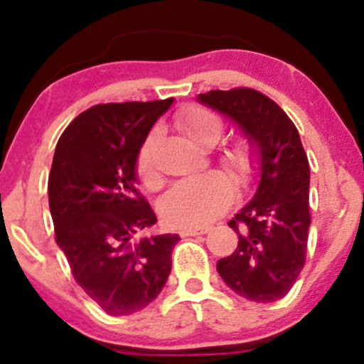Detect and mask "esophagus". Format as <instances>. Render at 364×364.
I'll return each instance as SVG.
<instances>
[{
  "mask_svg": "<svg viewBox=\"0 0 364 364\" xmlns=\"http://www.w3.org/2000/svg\"><path fill=\"white\" fill-rule=\"evenodd\" d=\"M208 231V228H183L181 231H179V235L181 236H202L205 235Z\"/></svg>",
  "mask_w": 364,
  "mask_h": 364,
  "instance_id": "obj_1",
  "label": "esophagus"
}]
</instances>
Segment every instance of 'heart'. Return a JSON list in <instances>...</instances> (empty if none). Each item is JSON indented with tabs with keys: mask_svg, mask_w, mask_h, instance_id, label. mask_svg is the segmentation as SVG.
<instances>
[{
	"mask_svg": "<svg viewBox=\"0 0 364 364\" xmlns=\"http://www.w3.org/2000/svg\"><path fill=\"white\" fill-rule=\"evenodd\" d=\"M179 128L193 144L210 147L220 139L224 123L214 111L193 106L178 118ZM156 132L147 136L139 152L140 176L147 181L154 179L152 147ZM255 150L246 141H236L220 156V164L231 173L237 183H246L255 169ZM232 188L220 173H202L183 178L169 188L161 202L162 217L174 225H203L219 217L229 207Z\"/></svg>",
	"mask_w": 364,
	"mask_h": 364,
	"instance_id": "1",
	"label": "heart"
}]
</instances>
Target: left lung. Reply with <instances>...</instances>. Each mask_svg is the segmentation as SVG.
Instances as JSON below:
<instances>
[{
  "instance_id": "left-lung-1",
  "label": "left lung",
  "mask_w": 364,
  "mask_h": 364,
  "mask_svg": "<svg viewBox=\"0 0 364 364\" xmlns=\"http://www.w3.org/2000/svg\"><path fill=\"white\" fill-rule=\"evenodd\" d=\"M196 101L236 124L255 150V191L229 228L237 246L217 272L250 301L284 298L304 265L310 229V164L294 123L272 99L252 89L210 90Z\"/></svg>"
}]
</instances>
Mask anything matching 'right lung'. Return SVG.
<instances>
[{
    "mask_svg": "<svg viewBox=\"0 0 364 364\" xmlns=\"http://www.w3.org/2000/svg\"><path fill=\"white\" fill-rule=\"evenodd\" d=\"M173 102L99 104L68 124L54 150L48 190L56 243L107 315L144 310L171 274L179 236L147 235L157 217L136 190V161Z\"/></svg>",
    "mask_w": 364,
    "mask_h": 364,
    "instance_id": "1",
    "label": "right lung"
}]
</instances>
